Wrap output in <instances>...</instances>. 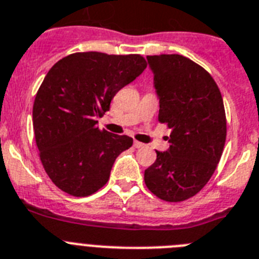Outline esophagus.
I'll return each instance as SVG.
<instances>
[{
  "label": "esophagus",
  "instance_id": "34e87169",
  "mask_svg": "<svg viewBox=\"0 0 259 259\" xmlns=\"http://www.w3.org/2000/svg\"><path fill=\"white\" fill-rule=\"evenodd\" d=\"M134 147H136V149H143V147H145V143L138 142V141H134Z\"/></svg>",
  "mask_w": 259,
  "mask_h": 259
}]
</instances>
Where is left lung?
Segmentation results:
<instances>
[{
    "label": "left lung",
    "instance_id": "1",
    "mask_svg": "<svg viewBox=\"0 0 259 259\" xmlns=\"http://www.w3.org/2000/svg\"><path fill=\"white\" fill-rule=\"evenodd\" d=\"M159 96L158 121L171 129L170 149L145 170L149 191L168 203L195 196L223 155L227 117L213 77L183 55L147 56Z\"/></svg>",
    "mask_w": 259,
    "mask_h": 259
}]
</instances>
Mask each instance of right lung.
Here are the masks:
<instances>
[{
	"mask_svg": "<svg viewBox=\"0 0 259 259\" xmlns=\"http://www.w3.org/2000/svg\"><path fill=\"white\" fill-rule=\"evenodd\" d=\"M142 55L76 52L55 63L36 92L32 126L43 168L52 183L76 197L109 180L119 154L133 138L97 127L119 89L146 68Z\"/></svg>",
	"mask_w": 259,
	"mask_h": 259,
	"instance_id": "1",
	"label": "right lung"
}]
</instances>
